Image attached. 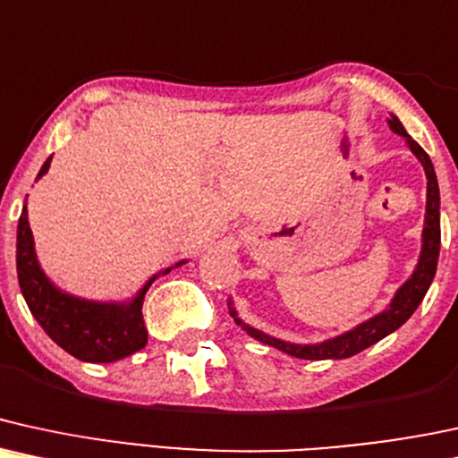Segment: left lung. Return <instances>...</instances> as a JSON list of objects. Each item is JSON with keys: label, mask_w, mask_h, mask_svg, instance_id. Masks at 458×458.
<instances>
[{"label": "left lung", "mask_w": 458, "mask_h": 458, "mask_svg": "<svg viewBox=\"0 0 458 458\" xmlns=\"http://www.w3.org/2000/svg\"><path fill=\"white\" fill-rule=\"evenodd\" d=\"M390 128L401 137H405L407 145L416 158L420 160L424 166V174H427V216H424V229H422V250H420V259H418V266L413 274L410 276V281H405L401 284V289L396 292L394 298L388 309L384 313L370 317L369 321L360 324L353 327V330L345 332V335L330 338V341L317 343V345H293V343L281 341V338H274L270 335H263V332L255 330L249 324L240 319L235 309L229 302V315L233 317V321L238 326H242V330H246V335L257 338V341L266 343V345L276 347L278 352L289 353L293 358H302V360H343V358H352L356 353L362 352L375 343L381 341L384 336L392 335L394 330L405 324L407 319L413 315V310L418 309V304L422 302L424 295H427L428 287H431L433 278H435V270H437V259H439V244H442V229H439V186H437V175H435L433 163L428 158V154L418 145L413 139L407 134L403 123L399 122V117L390 115Z\"/></svg>", "instance_id": "left-lung-1"}]
</instances>
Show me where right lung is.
Returning a JSON list of instances; mask_svg holds the SVG:
<instances>
[{
	"label": "right lung",
	"mask_w": 458,
	"mask_h": 458,
	"mask_svg": "<svg viewBox=\"0 0 458 458\" xmlns=\"http://www.w3.org/2000/svg\"><path fill=\"white\" fill-rule=\"evenodd\" d=\"M51 158L53 156H48L38 177L47 174ZM182 263L184 261L175 263V267ZM16 272L31 315L64 352L83 362H115L143 349L148 343L141 313L143 298L149 284L160 274L171 272V267L149 278L131 302H91L64 293L48 281L36 259L34 235L27 220V206H23L16 229Z\"/></svg>",
	"instance_id": "right-lung-1"
}]
</instances>
